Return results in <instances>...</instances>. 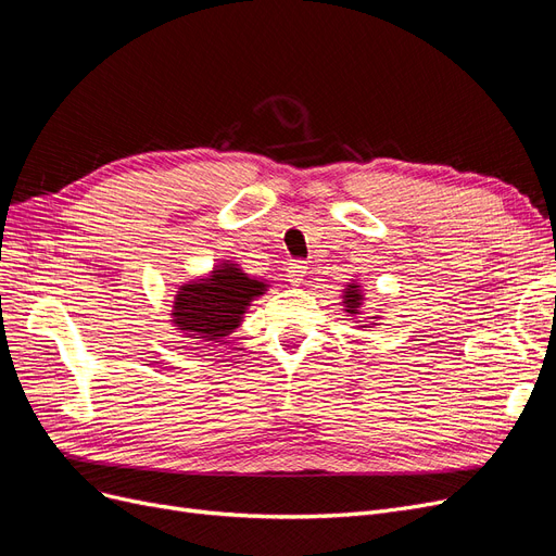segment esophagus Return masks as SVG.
I'll list each match as a JSON object with an SVG mask.
<instances>
[{"instance_id":"34e87169","label":"esophagus","mask_w":556,"mask_h":556,"mask_svg":"<svg viewBox=\"0 0 556 556\" xmlns=\"http://www.w3.org/2000/svg\"><path fill=\"white\" fill-rule=\"evenodd\" d=\"M304 275H306V263H304V261H293V263H288L286 277H288V281H291L293 286H300V283L304 281Z\"/></svg>"}]
</instances>
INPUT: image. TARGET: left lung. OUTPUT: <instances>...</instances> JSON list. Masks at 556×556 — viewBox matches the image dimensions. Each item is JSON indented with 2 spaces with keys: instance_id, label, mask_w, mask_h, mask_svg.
<instances>
[{
  "instance_id": "obj_1",
  "label": "left lung",
  "mask_w": 556,
  "mask_h": 556,
  "mask_svg": "<svg viewBox=\"0 0 556 556\" xmlns=\"http://www.w3.org/2000/svg\"><path fill=\"white\" fill-rule=\"evenodd\" d=\"M364 291H361V286H358V281H350L348 283V288L343 291V311L348 313V316H352V318H358L361 316V308H364ZM372 320H377V316H372ZM370 320V325H377V323H372ZM361 323V327H368L364 320H358Z\"/></svg>"
}]
</instances>
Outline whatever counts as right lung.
I'll use <instances>...</instances> for the list:
<instances>
[{"mask_svg":"<svg viewBox=\"0 0 556 556\" xmlns=\"http://www.w3.org/2000/svg\"><path fill=\"white\" fill-rule=\"evenodd\" d=\"M265 291L268 283L252 279L238 263L220 261L206 277L179 286L170 323L195 343H220Z\"/></svg>","mask_w":556,"mask_h":556,"instance_id":"1","label":"right lung"}]
</instances>
